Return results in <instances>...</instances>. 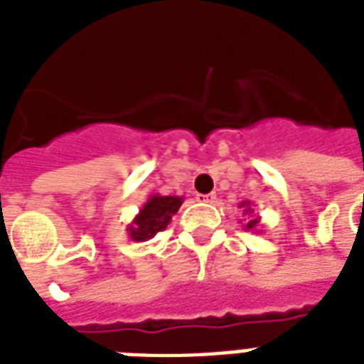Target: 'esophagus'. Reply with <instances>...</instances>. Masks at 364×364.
Instances as JSON below:
<instances>
[{
  "label": "esophagus",
  "mask_w": 364,
  "mask_h": 364,
  "mask_svg": "<svg viewBox=\"0 0 364 364\" xmlns=\"http://www.w3.org/2000/svg\"><path fill=\"white\" fill-rule=\"evenodd\" d=\"M215 194L210 193V194H196V200L198 202H205V204H211V202H215Z\"/></svg>",
  "instance_id": "esophagus-1"
}]
</instances>
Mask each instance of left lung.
<instances>
[{"instance_id": "obj_1", "label": "left lung", "mask_w": 364, "mask_h": 364, "mask_svg": "<svg viewBox=\"0 0 364 364\" xmlns=\"http://www.w3.org/2000/svg\"><path fill=\"white\" fill-rule=\"evenodd\" d=\"M240 208L243 210V215L249 217L247 221L243 223V228H245V230H251V232H255V230H257L260 225V217L253 215V208H251V202H247V200H243L242 204H240ZM257 232H259V230H257Z\"/></svg>"}]
</instances>
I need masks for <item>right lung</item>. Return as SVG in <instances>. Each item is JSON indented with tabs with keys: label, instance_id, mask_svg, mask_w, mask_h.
<instances>
[{
	"label": "right lung",
	"instance_id": "add662e5",
	"mask_svg": "<svg viewBox=\"0 0 364 364\" xmlns=\"http://www.w3.org/2000/svg\"><path fill=\"white\" fill-rule=\"evenodd\" d=\"M183 204V196H160L151 194L134 221L126 227V232L134 242H147L156 232L166 230L171 217L176 215Z\"/></svg>",
	"mask_w": 364,
	"mask_h": 364
}]
</instances>
